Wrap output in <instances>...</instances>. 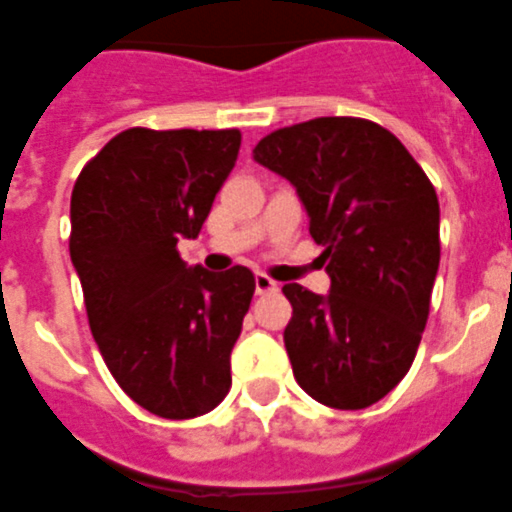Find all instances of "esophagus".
<instances>
[{
  "instance_id": "esophagus-1",
  "label": "esophagus",
  "mask_w": 512,
  "mask_h": 512,
  "mask_svg": "<svg viewBox=\"0 0 512 512\" xmlns=\"http://www.w3.org/2000/svg\"><path fill=\"white\" fill-rule=\"evenodd\" d=\"M255 290H257V295H268V292L279 290V284L273 282L271 276H265V273H257V276H255Z\"/></svg>"
}]
</instances>
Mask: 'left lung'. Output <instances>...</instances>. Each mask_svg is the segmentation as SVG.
I'll return each mask as SVG.
<instances>
[{"instance_id":"obj_1","label":"left lung","mask_w":512,"mask_h":512,"mask_svg":"<svg viewBox=\"0 0 512 512\" xmlns=\"http://www.w3.org/2000/svg\"><path fill=\"white\" fill-rule=\"evenodd\" d=\"M308 212L330 292L284 284V346L303 392L338 411L389 395L419 349L440 265L435 187L395 134L362 117H317L260 139Z\"/></svg>"}]
</instances>
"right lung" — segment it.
<instances>
[{"label": "right lung", "mask_w": 512, "mask_h": 512, "mask_svg": "<svg viewBox=\"0 0 512 512\" xmlns=\"http://www.w3.org/2000/svg\"><path fill=\"white\" fill-rule=\"evenodd\" d=\"M239 147V128H128L74 182L69 255L88 325L120 389L161 419L209 413L230 389L255 276L187 268L177 241L201 233Z\"/></svg>", "instance_id": "1"}]
</instances>
